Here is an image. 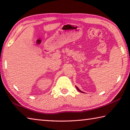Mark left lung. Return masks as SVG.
Masks as SVG:
<instances>
[{"label":"left lung","mask_w":130,"mask_h":130,"mask_svg":"<svg viewBox=\"0 0 130 130\" xmlns=\"http://www.w3.org/2000/svg\"><path fill=\"white\" fill-rule=\"evenodd\" d=\"M76 87V88H77V90H78V91L79 92H82V93H83V92L82 91H80V89H79L78 88H77V87Z\"/></svg>","instance_id":"1"}]
</instances>
